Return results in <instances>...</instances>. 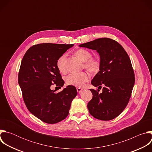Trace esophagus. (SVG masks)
<instances>
[{
  "label": "esophagus",
  "instance_id": "34e87169",
  "mask_svg": "<svg viewBox=\"0 0 152 152\" xmlns=\"http://www.w3.org/2000/svg\"><path fill=\"white\" fill-rule=\"evenodd\" d=\"M82 91H83V89H82V88H80V87H77V93H80Z\"/></svg>",
  "mask_w": 152,
  "mask_h": 152
}]
</instances>
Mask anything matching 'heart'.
I'll list each match as a JSON object with an SVG mask.
<instances>
[{"instance_id": "1", "label": "heart", "mask_w": 152, "mask_h": 152, "mask_svg": "<svg viewBox=\"0 0 152 152\" xmlns=\"http://www.w3.org/2000/svg\"><path fill=\"white\" fill-rule=\"evenodd\" d=\"M76 55L84 62V67L91 72H96L99 69L100 62L98 59L92 58L91 52L84 49H80L75 52ZM67 54L63 53L56 60V67L61 73H65L67 72L66 59ZM90 76L86 72L71 73L66 77V82L69 85L82 86L89 79Z\"/></svg>"}]
</instances>
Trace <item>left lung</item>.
<instances>
[{"mask_svg":"<svg viewBox=\"0 0 152 152\" xmlns=\"http://www.w3.org/2000/svg\"><path fill=\"white\" fill-rule=\"evenodd\" d=\"M99 53L100 71L91 83L98 90L90 89L93 96L87 107L90 114L100 120H111L125 109L135 83V74L131 59L116 41L101 38L80 45ZM102 93H99L101 85ZM100 88V89L99 88Z\"/></svg>","mask_w":152,"mask_h":152,"instance_id":"1","label":"left lung"}]
</instances>
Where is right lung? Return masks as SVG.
Listing matches in <instances>:
<instances>
[{
    "mask_svg": "<svg viewBox=\"0 0 152 152\" xmlns=\"http://www.w3.org/2000/svg\"><path fill=\"white\" fill-rule=\"evenodd\" d=\"M74 45L42 43L32 46L25 54L18 72V81L28 110L48 124H55L69 115L76 88L69 85L62 91L51 89L54 84L64 85L56 67L58 57Z\"/></svg>",
    "mask_w": 152,
    "mask_h": 152,
    "instance_id": "1",
    "label": "right lung"
}]
</instances>
